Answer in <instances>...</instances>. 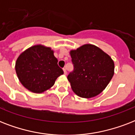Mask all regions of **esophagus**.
Masks as SVG:
<instances>
[{"instance_id":"1","label":"esophagus","mask_w":135,"mask_h":135,"mask_svg":"<svg viewBox=\"0 0 135 135\" xmlns=\"http://www.w3.org/2000/svg\"><path fill=\"white\" fill-rule=\"evenodd\" d=\"M63 71H64V75H66L67 72H66V69H63Z\"/></svg>"}]
</instances>
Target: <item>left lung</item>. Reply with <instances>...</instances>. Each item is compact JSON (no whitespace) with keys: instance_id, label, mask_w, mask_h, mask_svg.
<instances>
[{"instance_id":"8db88e82","label":"left lung","mask_w":135,"mask_h":135,"mask_svg":"<svg viewBox=\"0 0 135 135\" xmlns=\"http://www.w3.org/2000/svg\"><path fill=\"white\" fill-rule=\"evenodd\" d=\"M74 71L67 78L72 90L83 98H92L104 90L114 74V62L96 45L85 44L70 51Z\"/></svg>"}]
</instances>
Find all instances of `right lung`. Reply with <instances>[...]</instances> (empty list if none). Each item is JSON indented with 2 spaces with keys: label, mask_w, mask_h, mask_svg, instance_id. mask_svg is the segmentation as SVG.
Segmentation results:
<instances>
[{
  "label": "right lung",
  "mask_w": 135,
  "mask_h": 135,
  "mask_svg": "<svg viewBox=\"0 0 135 135\" xmlns=\"http://www.w3.org/2000/svg\"><path fill=\"white\" fill-rule=\"evenodd\" d=\"M57 62L51 47L41 44L33 45L17 59L16 74L25 88L42 93L51 88L57 78L64 74Z\"/></svg>",
  "instance_id": "1"
}]
</instances>
